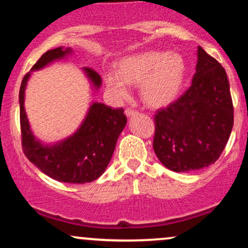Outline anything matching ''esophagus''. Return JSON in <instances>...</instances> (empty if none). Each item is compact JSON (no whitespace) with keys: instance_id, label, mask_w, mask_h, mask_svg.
I'll return each mask as SVG.
<instances>
[{"instance_id":"esophagus-1","label":"esophagus","mask_w":248,"mask_h":248,"mask_svg":"<svg viewBox=\"0 0 248 248\" xmlns=\"http://www.w3.org/2000/svg\"><path fill=\"white\" fill-rule=\"evenodd\" d=\"M124 113H126V115L127 116H134V115H136L138 114V110H135V109H132V108H127L126 110H124Z\"/></svg>"}]
</instances>
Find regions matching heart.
I'll return each instance as SVG.
<instances>
[{
	"instance_id": "heart-1",
	"label": "heart",
	"mask_w": 248,
	"mask_h": 248,
	"mask_svg": "<svg viewBox=\"0 0 248 248\" xmlns=\"http://www.w3.org/2000/svg\"><path fill=\"white\" fill-rule=\"evenodd\" d=\"M186 64L179 53L146 51L118 62V72L107 71L104 80L115 99H124L129 84H140V95L148 106L163 107L177 98L183 86Z\"/></svg>"
}]
</instances>
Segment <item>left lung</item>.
I'll use <instances>...</instances> for the list:
<instances>
[{
	"label": "left lung",
	"mask_w": 248,
	"mask_h": 248,
	"mask_svg": "<svg viewBox=\"0 0 248 248\" xmlns=\"http://www.w3.org/2000/svg\"><path fill=\"white\" fill-rule=\"evenodd\" d=\"M192 84L177 100L156 110L154 152L176 172L203 169L218 160L231 135L233 102L226 72L198 46Z\"/></svg>",
	"instance_id": "obj_1"
}]
</instances>
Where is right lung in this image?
<instances>
[{"mask_svg": "<svg viewBox=\"0 0 248 248\" xmlns=\"http://www.w3.org/2000/svg\"><path fill=\"white\" fill-rule=\"evenodd\" d=\"M70 51L62 47L46 51L31 71L62 58ZM84 70L93 85L100 87V75L90 67ZM29 77L30 72H28L19 88L22 149L28 160L45 175L64 183L82 184L100 177L112 158L119 135L127 124L124 108L114 109L101 102H93L78 132L55 146H43L31 133L24 110V91Z\"/></svg>", "mask_w": 248, "mask_h": 248, "instance_id": "obj_1", "label": "right lung"}]
</instances>
